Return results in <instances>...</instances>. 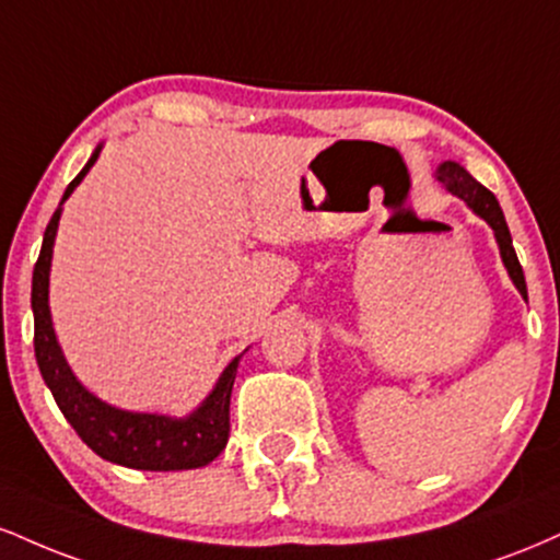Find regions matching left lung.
<instances>
[{
  "label": "left lung",
  "mask_w": 560,
  "mask_h": 560,
  "mask_svg": "<svg viewBox=\"0 0 560 560\" xmlns=\"http://www.w3.org/2000/svg\"><path fill=\"white\" fill-rule=\"evenodd\" d=\"M436 182H440L450 195H455L458 199H464L468 205L471 213H477L487 226L492 229L494 242L500 247V258H503V266L508 276H511L513 287L522 292V298L526 300V281H524V271H522V262L516 258V249H513V240H511V231H508L505 215L500 210V202L494 199V195L487 186H481L477 178L468 173L464 165L455 163V160H445V163L436 165Z\"/></svg>",
  "instance_id": "8db88e82"
}]
</instances>
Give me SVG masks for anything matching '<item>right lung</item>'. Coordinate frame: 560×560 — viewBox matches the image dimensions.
Instances as JSON below:
<instances>
[{
	"mask_svg": "<svg viewBox=\"0 0 560 560\" xmlns=\"http://www.w3.org/2000/svg\"><path fill=\"white\" fill-rule=\"evenodd\" d=\"M102 144L96 147L83 165L79 176L68 184L66 195L57 205L52 221L44 231L42 253L34 266L31 281V307H34V350L36 363L42 371L44 384L52 392L57 408L62 410L75 434L94 450L100 458L110 464L139 468V471H186V468L208 466L221 455L229 442V405L234 389L236 369L242 355H236L223 374L218 376L210 395L191 410L189 416H165V413H141V410H124L100 400L89 392L73 374L62 347L57 342L49 311V271H52V249L57 226H60L62 202L73 195V189L83 182L92 165L100 158Z\"/></svg>",
	"mask_w": 560,
	"mask_h": 560,
	"instance_id": "1",
	"label": "right lung"
}]
</instances>
